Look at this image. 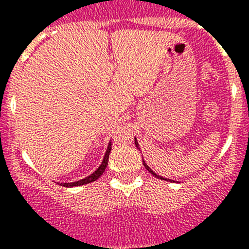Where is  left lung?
<instances>
[{"mask_svg":"<svg viewBox=\"0 0 249 249\" xmlns=\"http://www.w3.org/2000/svg\"><path fill=\"white\" fill-rule=\"evenodd\" d=\"M135 143H136V147H137V148L140 149V144H138V142H137V138H135ZM142 162H143V166H144V168H146L147 171H148V172L151 173V175H153V176H155L156 178H158V179H163V181H168V182H175V181H173V179H168V178H164V177H162V176H160V175H157V173H155V172H153V171H152V169L149 168V166H148V164H147L146 162H144V160H142Z\"/></svg>","mask_w":249,"mask_h":249,"instance_id":"8db88e82","label":"left lung"}]
</instances>
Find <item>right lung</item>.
Instances as JSON below:
<instances>
[{"label":"right lung","instance_id":"obj_1","mask_svg":"<svg viewBox=\"0 0 249 249\" xmlns=\"http://www.w3.org/2000/svg\"><path fill=\"white\" fill-rule=\"evenodd\" d=\"M112 143L109 142L108 146H107V149H106V153L105 156H103V160H102V163L100 164V167H98L96 171H94L93 173H91L89 176H87V177L82 178V179H80V181H76V182H67V183H59V186H63V187H78V186H83V184H87V183H91V182H94L97 181L98 178L101 177V176L103 175V172L106 171V168H107V164H108V157H109V153H111V148H112Z\"/></svg>","mask_w":249,"mask_h":249}]
</instances>
